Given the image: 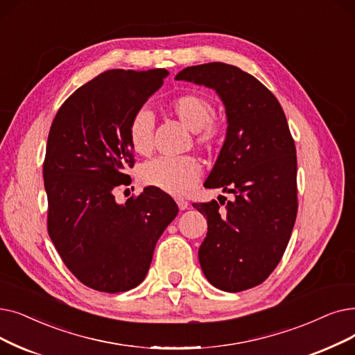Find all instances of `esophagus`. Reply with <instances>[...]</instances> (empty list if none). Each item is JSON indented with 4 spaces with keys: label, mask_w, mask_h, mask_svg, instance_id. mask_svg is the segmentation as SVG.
Here are the masks:
<instances>
[{
    "label": "esophagus",
    "mask_w": 355,
    "mask_h": 355,
    "mask_svg": "<svg viewBox=\"0 0 355 355\" xmlns=\"http://www.w3.org/2000/svg\"><path fill=\"white\" fill-rule=\"evenodd\" d=\"M177 205H178V207H180V210H186V209H189V206H190V203L187 202V200H182V198H178V200H177Z\"/></svg>",
    "instance_id": "esophagus-1"
}]
</instances>
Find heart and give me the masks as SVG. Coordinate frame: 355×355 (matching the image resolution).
Masks as SVG:
<instances>
[{
    "instance_id": "heart-1",
    "label": "heart",
    "mask_w": 355,
    "mask_h": 355,
    "mask_svg": "<svg viewBox=\"0 0 355 355\" xmlns=\"http://www.w3.org/2000/svg\"><path fill=\"white\" fill-rule=\"evenodd\" d=\"M169 109L184 126L194 132L196 144L206 150L220 145L223 128L214 117V105L200 94H182L169 103ZM155 119L150 110H137L129 123V142L135 152L148 155L153 146ZM202 175V165L194 157H159L142 165L139 180L144 186L158 189L171 196H186Z\"/></svg>"
}]
</instances>
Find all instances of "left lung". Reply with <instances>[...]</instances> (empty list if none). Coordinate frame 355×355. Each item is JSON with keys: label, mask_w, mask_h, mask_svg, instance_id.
I'll use <instances>...</instances> for the list:
<instances>
[{"label": "left lung", "mask_w": 355, "mask_h": 355, "mask_svg": "<svg viewBox=\"0 0 355 355\" xmlns=\"http://www.w3.org/2000/svg\"><path fill=\"white\" fill-rule=\"evenodd\" d=\"M175 80L213 88L227 117L226 139L205 187L234 197L193 203L207 219L200 266L223 291L252 288L279 266L296 222L297 158L286 114L264 84L234 65L187 67Z\"/></svg>", "instance_id": "left-lung-1"}]
</instances>
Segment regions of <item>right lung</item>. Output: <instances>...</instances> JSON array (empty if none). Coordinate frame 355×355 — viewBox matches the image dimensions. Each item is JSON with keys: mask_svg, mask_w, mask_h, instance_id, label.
<instances>
[{"mask_svg": "<svg viewBox=\"0 0 355 355\" xmlns=\"http://www.w3.org/2000/svg\"><path fill=\"white\" fill-rule=\"evenodd\" d=\"M166 69H110L76 89L58 110L43 162L48 232L68 270L104 293L141 284L153 250L178 213L166 193L146 187L125 205L113 191L129 186V123L158 91Z\"/></svg>", "mask_w": 355, "mask_h": 355, "instance_id": "1", "label": "right lung"}]
</instances>
